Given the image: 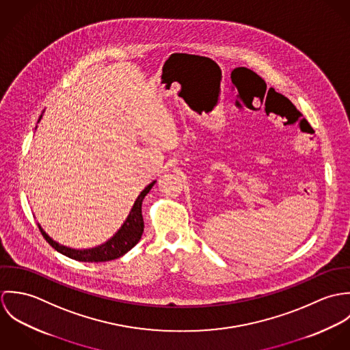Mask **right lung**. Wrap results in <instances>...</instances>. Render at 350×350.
<instances>
[{
	"mask_svg": "<svg viewBox=\"0 0 350 350\" xmlns=\"http://www.w3.org/2000/svg\"><path fill=\"white\" fill-rule=\"evenodd\" d=\"M153 185H154V182L148 185L142 191V194L137 197V200L135 202V204H133L126 221L121 226V229L107 243L102 244L97 248L83 250H71V248H67V247H63V245H59L57 243H55L39 226L40 233L43 234V237L47 240V243L53 250L60 252L62 254H64L70 258L78 260V261L100 262V261H110V260L118 258V257L124 256L128 250H132L140 241V239L143 236L144 219H143V214H142V204H143L144 197L150 193Z\"/></svg>",
	"mask_w": 350,
	"mask_h": 350,
	"instance_id": "right-lung-1",
	"label": "right lung"
}]
</instances>
